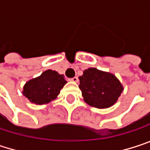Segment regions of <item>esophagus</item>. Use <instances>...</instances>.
<instances>
[{
    "label": "esophagus",
    "mask_w": 150,
    "mask_h": 150,
    "mask_svg": "<svg viewBox=\"0 0 150 150\" xmlns=\"http://www.w3.org/2000/svg\"><path fill=\"white\" fill-rule=\"evenodd\" d=\"M69 81H73V82H75V83H76V82H78L79 79H78V77L75 76V77H73V78L69 79Z\"/></svg>",
    "instance_id": "esophagus-1"
}]
</instances>
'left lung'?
Here are the masks:
<instances>
[{
    "label": "left lung",
    "mask_w": 150,
    "mask_h": 150,
    "mask_svg": "<svg viewBox=\"0 0 150 150\" xmlns=\"http://www.w3.org/2000/svg\"><path fill=\"white\" fill-rule=\"evenodd\" d=\"M79 80L84 102L97 108L113 106L123 91V86L115 75L96 68L84 70Z\"/></svg>",
    "instance_id": "left-lung-1"
}]
</instances>
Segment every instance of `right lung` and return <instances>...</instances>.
I'll return each mask as SVG.
<instances>
[{
    "instance_id": "right-lung-1",
    "label": "right lung",
    "mask_w": 150,
    "mask_h": 150,
    "mask_svg": "<svg viewBox=\"0 0 150 150\" xmlns=\"http://www.w3.org/2000/svg\"><path fill=\"white\" fill-rule=\"evenodd\" d=\"M67 83L64 75L47 69L38 77L28 81L23 86L22 94L35 104H47L54 100Z\"/></svg>"
}]
</instances>
